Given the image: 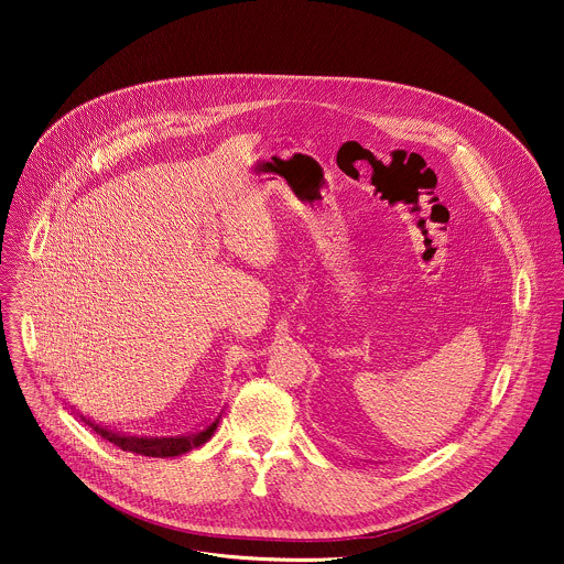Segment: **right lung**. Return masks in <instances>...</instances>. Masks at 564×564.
Listing matches in <instances>:
<instances>
[{
  "mask_svg": "<svg viewBox=\"0 0 564 564\" xmlns=\"http://www.w3.org/2000/svg\"><path fill=\"white\" fill-rule=\"evenodd\" d=\"M79 417H83V415H79ZM218 420H220V413L209 424L200 426L198 431H192V433H185V435H176V437H138V435H122L118 431H111L107 426L94 424L91 420L83 417V422L87 426H91L107 442L116 444L122 451L147 455V457H176V455H183V453H187L192 448H198L200 444H205L214 435V431L218 426Z\"/></svg>",
  "mask_w": 564,
  "mask_h": 564,
  "instance_id": "obj_1",
  "label": "right lung"
}]
</instances>
